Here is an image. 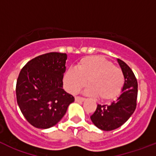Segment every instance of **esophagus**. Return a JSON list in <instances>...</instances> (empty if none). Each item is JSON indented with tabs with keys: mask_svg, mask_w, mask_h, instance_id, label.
<instances>
[{
	"mask_svg": "<svg viewBox=\"0 0 156 156\" xmlns=\"http://www.w3.org/2000/svg\"><path fill=\"white\" fill-rule=\"evenodd\" d=\"M86 100V98H81V97H76L75 101H83Z\"/></svg>",
	"mask_w": 156,
	"mask_h": 156,
	"instance_id": "34e87169",
	"label": "esophagus"
}]
</instances>
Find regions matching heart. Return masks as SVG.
Masks as SVG:
<instances>
[{
  "label": "heart",
  "instance_id": "1",
  "mask_svg": "<svg viewBox=\"0 0 156 156\" xmlns=\"http://www.w3.org/2000/svg\"><path fill=\"white\" fill-rule=\"evenodd\" d=\"M87 83V93L101 100H112L121 93L125 78L122 69L101 56H87L77 63L76 69H69L63 76L67 91L76 94Z\"/></svg>",
  "mask_w": 156,
  "mask_h": 156
}]
</instances>
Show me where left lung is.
<instances>
[{
    "label": "left lung",
    "mask_w": 156,
    "mask_h": 156,
    "mask_svg": "<svg viewBox=\"0 0 156 156\" xmlns=\"http://www.w3.org/2000/svg\"><path fill=\"white\" fill-rule=\"evenodd\" d=\"M125 78L122 94L110 105H98L90 116L94 124L99 129L110 131L122 126L129 119L137 106V81L134 73L124 62L118 59Z\"/></svg>",
    "instance_id": "obj_1"
}]
</instances>
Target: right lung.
Wrapping results in <instances>:
<instances>
[{
    "label": "right lung",
    "instance_id": "1",
    "mask_svg": "<svg viewBox=\"0 0 156 156\" xmlns=\"http://www.w3.org/2000/svg\"><path fill=\"white\" fill-rule=\"evenodd\" d=\"M66 53L50 52L23 66L16 83V98L22 113L34 126L47 129L57 124L74 97L63 90Z\"/></svg>",
    "mask_w": 156,
    "mask_h": 156
}]
</instances>
